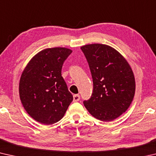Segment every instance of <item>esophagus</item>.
<instances>
[{"label":"esophagus","mask_w":156,"mask_h":156,"mask_svg":"<svg viewBox=\"0 0 156 156\" xmlns=\"http://www.w3.org/2000/svg\"><path fill=\"white\" fill-rule=\"evenodd\" d=\"M80 95H78V94L73 95V102H74L79 101V100H80Z\"/></svg>","instance_id":"1"}]
</instances>
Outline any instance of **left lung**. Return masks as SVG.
<instances>
[{"mask_svg": "<svg viewBox=\"0 0 156 156\" xmlns=\"http://www.w3.org/2000/svg\"><path fill=\"white\" fill-rule=\"evenodd\" d=\"M93 80V93L84 100L86 109L97 119L113 120L130 106L136 90L133 73L119 52L102 44L81 47Z\"/></svg>", "mask_w": 156, "mask_h": 156, "instance_id": "obj_1", "label": "left lung"}]
</instances>
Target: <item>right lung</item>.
<instances>
[{
	"label": "right lung",
	"mask_w": 156,
	"mask_h": 156,
	"mask_svg": "<svg viewBox=\"0 0 156 156\" xmlns=\"http://www.w3.org/2000/svg\"><path fill=\"white\" fill-rule=\"evenodd\" d=\"M72 52L65 47L44 49L32 58L21 75V102L37 122H58L72 102L73 96L61 74L63 63Z\"/></svg>",
	"instance_id": "obj_1"
}]
</instances>
